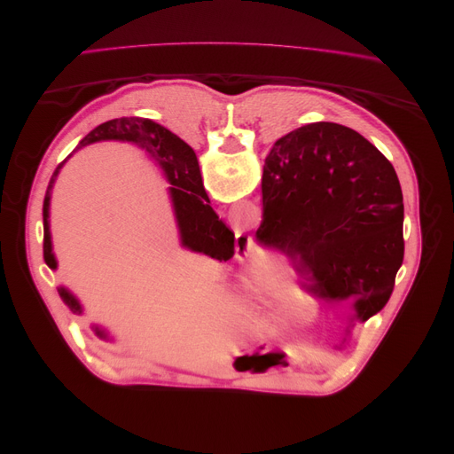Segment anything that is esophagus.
I'll return each mask as SVG.
<instances>
[{
	"label": "esophagus",
	"instance_id": "34e87169",
	"mask_svg": "<svg viewBox=\"0 0 454 454\" xmlns=\"http://www.w3.org/2000/svg\"><path fill=\"white\" fill-rule=\"evenodd\" d=\"M236 236H242V239H246V232L242 234V231H240V232H239V234H236Z\"/></svg>",
	"mask_w": 454,
	"mask_h": 454
}]
</instances>
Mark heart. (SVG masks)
<instances>
[{
	"label": "heart",
	"instance_id": "obj_1",
	"mask_svg": "<svg viewBox=\"0 0 454 454\" xmlns=\"http://www.w3.org/2000/svg\"><path fill=\"white\" fill-rule=\"evenodd\" d=\"M273 288L262 280H258L253 286V301H251V309H249V317L256 323V325H261L266 319V305L273 299Z\"/></svg>",
	"mask_w": 454,
	"mask_h": 454
}]
</instances>
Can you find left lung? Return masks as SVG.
Returning <instances> with one entry per match:
<instances>
[{
    "label": "left lung",
    "mask_w": 454,
    "mask_h": 454,
    "mask_svg": "<svg viewBox=\"0 0 454 454\" xmlns=\"http://www.w3.org/2000/svg\"><path fill=\"white\" fill-rule=\"evenodd\" d=\"M404 205L392 162L353 129L316 121L275 142L256 240L290 256L310 294L384 309L403 264Z\"/></svg>",
    "instance_id": "left-lung-1"
}]
</instances>
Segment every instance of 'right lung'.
Here are the masks:
<instances>
[{"instance_id":"obj_1","label":"right lung","mask_w":454,"mask_h":454,"mask_svg":"<svg viewBox=\"0 0 454 454\" xmlns=\"http://www.w3.org/2000/svg\"><path fill=\"white\" fill-rule=\"evenodd\" d=\"M99 140L133 142L149 151L151 157H155L162 166L171 184L169 196L171 201H174L181 244L192 251L205 253L215 258V261H229L234 254V232L212 210L203 188L198 157L184 140L147 118H116L105 121L86 135L79 142V147ZM64 162H60L53 171L44 198V208H42V214H44V261L51 270H57V261L50 234V198L53 183ZM59 294L64 303L72 309V312H82L79 301L67 288H59ZM92 329L99 338H106V334L98 325Z\"/></svg>"}]
</instances>
